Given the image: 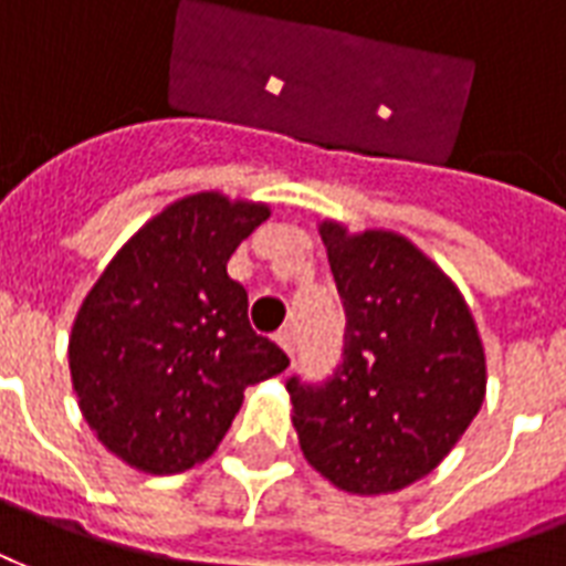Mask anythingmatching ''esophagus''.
Returning <instances> with one entry per match:
<instances>
[{"mask_svg":"<svg viewBox=\"0 0 566 566\" xmlns=\"http://www.w3.org/2000/svg\"><path fill=\"white\" fill-rule=\"evenodd\" d=\"M277 343H280V348L286 352L289 358H292V355H295V328H292V325L280 328L277 331Z\"/></svg>","mask_w":566,"mask_h":566,"instance_id":"esophagus-1","label":"esophagus"}]
</instances>
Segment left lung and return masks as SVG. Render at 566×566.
<instances>
[{
    "label": "left lung",
    "instance_id": "8db88e82",
    "mask_svg": "<svg viewBox=\"0 0 566 566\" xmlns=\"http://www.w3.org/2000/svg\"><path fill=\"white\" fill-rule=\"evenodd\" d=\"M346 310L343 364L325 385L289 379L292 423L313 469L352 495L427 478L486 397V355L453 280L409 238L322 220Z\"/></svg>",
    "mask_w": 566,
    "mask_h": 566
}]
</instances>
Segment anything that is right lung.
Returning <instances> with one entry per match:
<instances>
[{
	"instance_id": "add662e5",
	"label": "right lung",
	"mask_w": 566,
	"mask_h": 566,
	"mask_svg": "<svg viewBox=\"0 0 566 566\" xmlns=\"http://www.w3.org/2000/svg\"><path fill=\"white\" fill-rule=\"evenodd\" d=\"M265 202L202 190L148 220L76 313L67 358L80 411L109 453L146 474L206 462L244 388L289 358L256 334L229 256L268 220Z\"/></svg>"
}]
</instances>
